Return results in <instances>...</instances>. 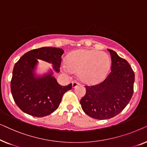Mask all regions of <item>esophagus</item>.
<instances>
[{"instance_id": "esophagus-1", "label": "esophagus", "mask_w": 147, "mask_h": 147, "mask_svg": "<svg viewBox=\"0 0 147 147\" xmlns=\"http://www.w3.org/2000/svg\"><path fill=\"white\" fill-rule=\"evenodd\" d=\"M80 84L78 83L77 82H72V87H73V88H75L77 87L78 86H79Z\"/></svg>"}]
</instances>
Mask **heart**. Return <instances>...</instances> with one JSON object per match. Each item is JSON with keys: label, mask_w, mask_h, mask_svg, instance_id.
<instances>
[{"label": "heart", "mask_w": 147, "mask_h": 147, "mask_svg": "<svg viewBox=\"0 0 147 147\" xmlns=\"http://www.w3.org/2000/svg\"><path fill=\"white\" fill-rule=\"evenodd\" d=\"M111 66L109 55L96 50L79 49L68 54L67 63L62 68L66 73L78 72L80 79L86 84H96L108 75Z\"/></svg>", "instance_id": "1"}]
</instances>
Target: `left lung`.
Masks as SVG:
<instances>
[{
    "label": "left lung",
    "mask_w": 147,
    "mask_h": 147,
    "mask_svg": "<svg viewBox=\"0 0 147 147\" xmlns=\"http://www.w3.org/2000/svg\"><path fill=\"white\" fill-rule=\"evenodd\" d=\"M108 51L111 72L100 84L85 86L86 94L80 100L84 112L98 120L109 119L121 112L133 94L134 73L130 64L113 50Z\"/></svg>",
    "instance_id": "obj_1"
}]
</instances>
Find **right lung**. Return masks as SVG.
<instances>
[{"label": "right lung", "instance_id": "1", "mask_svg": "<svg viewBox=\"0 0 147 147\" xmlns=\"http://www.w3.org/2000/svg\"><path fill=\"white\" fill-rule=\"evenodd\" d=\"M60 48L44 47L24 54L15 63L11 90L15 103L22 111L35 117L53 113L59 107L63 95L72 88L71 84L62 86L53 76L59 73L61 55ZM51 63L53 68L45 73H37L38 59Z\"/></svg>", "mask_w": 147, "mask_h": 147}]
</instances>
